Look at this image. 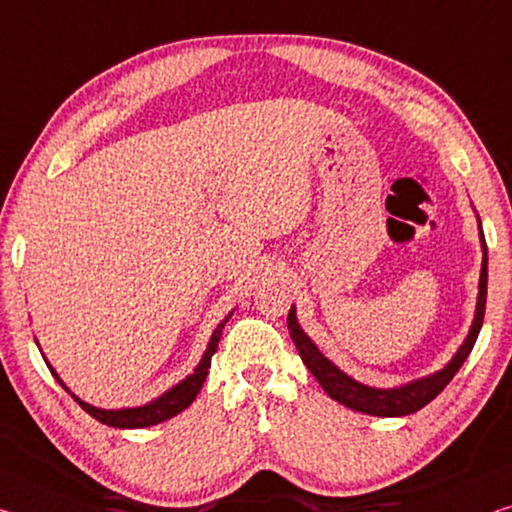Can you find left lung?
<instances>
[{"label":"left lung","mask_w":512,"mask_h":512,"mask_svg":"<svg viewBox=\"0 0 512 512\" xmlns=\"http://www.w3.org/2000/svg\"><path fill=\"white\" fill-rule=\"evenodd\" d=\"M476 221H478V239H481V248H483V264H481V278H478L474 321H472V328L467 332L465 342L460 344L456 355H453V358L446 362L440 371H433L428 373V376L410 380V383L399 385V387L385 389V387L364 385L360 380H355L348 376V373H344L335 362H330L326 355L316 348L312 339L307 337V332L300 328L296 307L291 305L289 316H287L289 335L298 348L300 360H303L305 367L312 371V376L319 380L323 392H326L332 401H339L342 405H346V408L362 412V415L405 417L431 403L435 396L451 383V378L456 376L458 369L462 367V362L467 360V355L472 353V348L476 344V337L483 326L485 298H488V246H485L481 218L476 216Z\"/></svg>","instance_id":"1"}]
</instances>
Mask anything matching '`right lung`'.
Here are the masks:
<instances>
[{"label":"right lung","instance_id":"1","mask_svg":"<svg viewBox=\"0 0 512 512\" xmlns=\"http://www.w3.org/2000/svg\"><path fill=\"white\" fill-rule=\"evenodd\" d=\"M234 312V310H232ZM232 312L225 316V319L218 323L216 330L212 332V337H209V344L205 348V353H202V358L198 362V367L193 369V373H189L184 380H180V383L173 385L168 389V392H164L161 396H157V399H152L150 403H143V405H136V408H116V410H107V408H97V405H91L86 401H81L77 394H72L68 385L63 383L59 373L54 371V367L50 362H47V367H50L52 376L56 378V383H59L66 392L75 399L81 408H84L88 415H91L93 419L102 421V424L107 426H113V428H148V426H154V424H161V421L166 419H173L175 415H180L182 410L189 408V405L196 401V396L200 392L202 383H205L207 373H209V367H212V355L216 353L218 348V342H221V332L225 328V323L230 321ZM38 344V342H36ZM40 348V346H38ZM43 353V351H40Z\"/></svg>","mask_w":512,"mask_h":512}]
</instances>
